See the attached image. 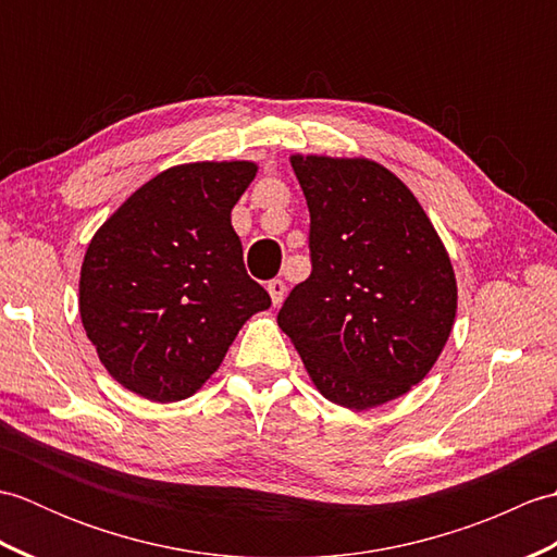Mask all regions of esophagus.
Masks as SVG:
<instances>
[{
    "mask_svg": "<svg viewBox=\"0 0 557 557\" xmlns=\"http://www.w3.org/2000/svg\"><path fill=\"white\" fill-rule=\"evenodd\" d=\"M268 294L272 299V306H280L282 299H285V294H287V285L282 280H270L268 282Z\"/></svg>",
    "mask_w": 557,
    "mask_h": 557,
    "instance_id": "1",
    "label": "esophagus"
}]
</instances>
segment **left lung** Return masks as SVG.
<instances>
[{"label": "left lung", "mask_w": 557, "mask_h": 557, "mask_svg": "<svg viewBox=\"0 0 557 557\" xmlns=\"http://www.w3.org/2000/svg\"><path fill=\"white\" fill-rule=\"evenodd\" d=\"M311 212V275L277 313L321 395L371 409L409 393L457 313L453 263L421 203L366 158L292 156Z\"/></svg>", "instance_id": "obj_1"}]
</instances>
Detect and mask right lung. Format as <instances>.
Listing matches in <instances>:
<instances>
[{"label":"right lung","mask_w":557,"mask_h":557,"mask_svg":"<svg viewBox=\"0 0 557 557\" xmlns=\"http://www.w3.org/2000/svg\"><path fill=\"white\" fill-rule=\"evenodd\" d=\"M256 162H188L152 176L88 244L78 311L104 369L150 401L191 397L242 325L270 306L246 275L232 208Z\"/></svg>","instance_id":"right-lung-1"}]
</instances>
